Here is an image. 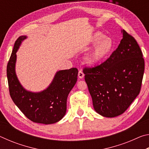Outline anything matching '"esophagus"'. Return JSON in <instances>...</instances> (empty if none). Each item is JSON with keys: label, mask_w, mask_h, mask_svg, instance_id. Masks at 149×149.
Returning <instances> with one entry per match:
<instances>
[{"label": "esophagus", "mask_w": 149, "mask_h": 149, "mask_svg": "<svg viewBox=\"0 0 149 149\" xmlns=\"http://www.w3.org/2000/svg\"><path fill=\"white\" fill-rule=\"evenodd\" d=\"M78 77H79L80 79H82V78L84 77V74L81 70H79V72H78Z\"/></svg>", "instance_id": "obj_1"}]
</instances>
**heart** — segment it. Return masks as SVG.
<instances>
[{
    "instance_id": "heart-1",
    "label": "heart",
    "mask_w": 149,
    "mask_h": 149,
    "mask_svg": "<svg viewBox=\"0 0 149 149\" xmlns=\"http://www.w3.org/2000/svg\"><path fill=\"white\" fill-rule=\"evenodd\" d=\"M90 45L91 46L95 45L86 58L87 64L90 65H95L102 62L110 54L113 49L112 40L100 32L93 35Z\"/></svg>"
}]
</instances>
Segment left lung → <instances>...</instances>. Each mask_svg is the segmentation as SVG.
<instances>
[{
	"label": "left lung",
	"instance_id": "8db88e82",
	"mask_svg": "<svg viewBox=\"0 0 149 149\" xmlns=\"http://www.w3.org/2000/svg\"><path fill=\"white\" fill-rule=\"evenodd\" d=\"M123 38L110 57L97 66L84 69L96 112L113 118L123 114L139 94L144 74L143 53L134 37Z\"/></svg>",
	"mask_w": 149,
	"mask_h": 149
}]
</instances>
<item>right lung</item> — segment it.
<instances>
[{
  "label": "right lung",
  "instance_id": "1",
  "mask_svg": "<svg viewBox=\"0 0 149 149\" xmlns=\"http://www.w3.org/2000/svg\"><path fill=\"white\" fill-rule=\"evenodd\" d=\"M26 38V36H20L17 39L7 65L10 95L15 104L32 122L54 123L65 114L68 95L77 81L78 70L76 68L60 70L47 89L39 93L27 91L20 84L15 72L16 52Z\"/></svg>",
  "mask_w": 149,
  "mask_h": 149
}]
</instances>
